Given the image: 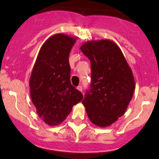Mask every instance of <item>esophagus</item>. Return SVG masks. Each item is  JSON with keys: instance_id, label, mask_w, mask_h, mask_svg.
I'll return each instance as SVG.
<instances>
[{"instance_id": "esophagus-1", "label": "esophagus", "mask_w": 159, "mask_h": 159, "mask_svg": "<svg viewBox=\"0 0 159 159\" xmlns=\"http://www.w3.org/2000/svg\"><path fill=\"white\" fill-rule=\"evenodd\" d=\"M77 89L80 91V92H82V90H83V88H82L81 86H78V87H77Z\"/></svg>"}]
</instances>
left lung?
Masks as SVG:
<instances>
[{
    "label": "left lung",
    "mask_w": 159,
    "mask_h": 159,
    "mask_svg": "<svg viewBox=\"0 0 159 159\" xmlns=\"http://www.w3.org/2000/svg\"><path fill=\"white\" fill-rule=\"evenodd\" d=\"M90 60L91 84L82 103L89 119L107 127L125 114L134 92V78L123 52L108 39L87 41L80 48Z\"/></svg>",
    "instance_id": "left-lung-1"
}]
</instances>
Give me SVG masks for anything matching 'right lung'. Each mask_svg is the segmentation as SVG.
I'll return each mask as SVG.
<instances>
[{
	"mask_svg": "<svg viewBox=\"0 0 159 159\" xmlns=\"http://www.w3.org/2000/svg\"><path fill=\"white\" fill-rule=\"evenodd\" d=\"M77 38L64 34L49 37L40 48L29 85L36 113L48 125L66 119L83 95L71 84L69 56Z\"/></svg>",
	"mask_w": 159,
	"mask_h": 159,
	"instance_id": "1",
	"label": "right lung"
}]
</instances>
